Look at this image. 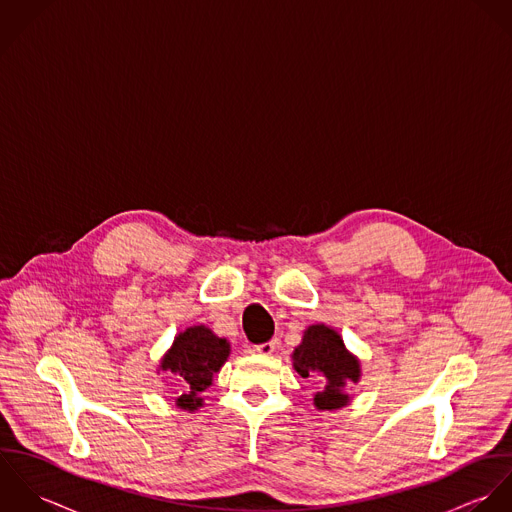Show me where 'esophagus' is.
I'll return each instance as SVG.
<instances>
[{
	"mask_svg": "<svg viewBox=\"0 0 512 512\" xmlns=\"http://www.w3.org/2000/svg\"><path fill=\"white\" fill-rule=\"evenodd\" d=\"M253 352H257V354H261V356H269V354H273V352H275V342H273V340H269V342L257 344V346L253 348Z\"/></svg>",
	"mask_w": 512,
	"mask_h": 512,
	"instance_id": "esophagus-1",
	"label": "esophagus"
}]
</instances>
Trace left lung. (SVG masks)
<instances>
[{
  "instance_id": "8db88e82",
  "label": "left lung",
  "mask_w": 512,
  "mask_h": 512,
  "mask_svg": "<svg viewBox=\"0 0 512 512\" xmlns=\"http://www.w3.org/2000/svg\"><path fill=\"white\" fill-rule=\"evenodd\" d=\"M293 366L303 378L320 374L326 380L324 388L314 394V406L322 411L348 406L346 386L360 380V360L348 352L342 336L326 324L308 326L303 342L293 352Z\"/></svg>"
}]
</instances>
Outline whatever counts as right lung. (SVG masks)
<instances>
[{"label":"right lung","instance_id":"1","mask_svg":"<svg viewBox=\"0 0 512 512\" xmlns=\"http://www.w3.org/2000/svg\"><path fill=\"white\" fill-rule=\"evenodd\" d=\"M229 352V342L215 336L204 324L190 326L174 338L172 348L160 362V370L172 372L180 382L182 396L176 400L178 408L194 411L204 406L200 394L211 386Z\"/></svg>","mask_w":512,"mask_h":512}]
</instances>
